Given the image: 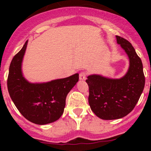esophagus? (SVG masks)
<instances>
[{
  "label": "esophagus",
  "instance_id": "obj_1",
  "mask_svg": "<svg viewBox=\"0 0 151 151\" xmlns=\"http://www.w3.org/2000/svg\"><path fill=\"white\" fill-rule=\"evenodd\" d=\"M86 79V73L85 71H82L80 73V80H85Z\"/></svg>",
  "mask_w": 151,
  "mask_h": 151
}]
</instances>
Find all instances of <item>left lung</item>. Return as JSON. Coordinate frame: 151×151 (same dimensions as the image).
<instances>
[{
    "instance_id": "1",
    "label": "left lung",
    "mask_w": 151,
    "mask_h": 151,
    "mask_svg": "<svg viewBox=\"0 0 151 151\" xmlns=\"http://www.w3.org/2000/svg\"><path fill=\"white\" fill-rule=\"evenodd\" d=\"M116 39L129 57V67L126 74L119 79L91 74L86 80L91 110L103 120L119 119L130 113L145 87L142 63L134 48L121 36H116Z\"/></svg>"
}]
</instances>
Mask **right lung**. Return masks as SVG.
I'll list each match as a JSON object with an SVG mask.
<instances>
[{"mask_svg":"<svg viewBox=\"0 0 151 151\" xmlns=\"http://www.w3.org/2000/svg\"><path fill=\"white\" fill-rule=\"evenodd\" d=\"M28 41L13 58L7 87L12 100L21 114L38 125L53 123L63 113L66 99L79 80V74L47 83H32L24 77L22 63Z\"/></svg>","mask_w":151,"mask_h":151,"instance_id":"right-lung-1","label":"right lung"}]
</instances>
